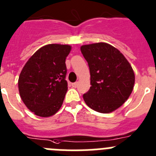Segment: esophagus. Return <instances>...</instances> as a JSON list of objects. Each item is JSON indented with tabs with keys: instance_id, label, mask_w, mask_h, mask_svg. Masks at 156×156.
Segmentation results:
<instances>
[{
	"instance_id": "obj_1",
	"label": "esophagus",
	"mask_w": 156,
	"mask_h": 156,
	"mask_svg": "<svg viewBox=\"0 0 156 156\" xmlns=\"http://www.w3.org/2000/svg\"><path fill=\"white\" fill-rule=\"evenodd\" d=\"M71 86H72V87L76 88L78 86V82H74V83L71 84Z\"/></svg>"
}]
</instances>
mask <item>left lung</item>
<instances>
[{
	"label": "left lung",
	"instance_id": "obj_1",
	"mask_svg": "<svg viewBox=\"0 0 156 156\" xmlns=\"http://www.w3.org/2000/svg\"><path fill=\"white\" fill-rule=\"evenodd\" d=\"M81 52L90 71V89L83 95L93 110L110 113L130 96L135 82L131 65L119 50L104 42L86 44Z\"/></svg>",
	"mask_w": 156,
	"mask_h": 156
}]
</instances>
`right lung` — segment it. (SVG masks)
Masks as SVG:
<instances>
[{
  "instance_id": "1",
  "label": "right lung",
  "mask_w": 156,
  "mask_h": 156,
  "mask_svg": "<svg viewBox=\"0 0 156 156\" xmlns=\"http://www.w3.org/2000/svg\"><path fill=\"white\" fill-rule=\"evenodd\" d=\"M70 49L68 44L43 46L22 70L18 81L20 95L36 115L49 117L61 108L67 91L65 61Z\"/></svg>"
}]
</instances>
